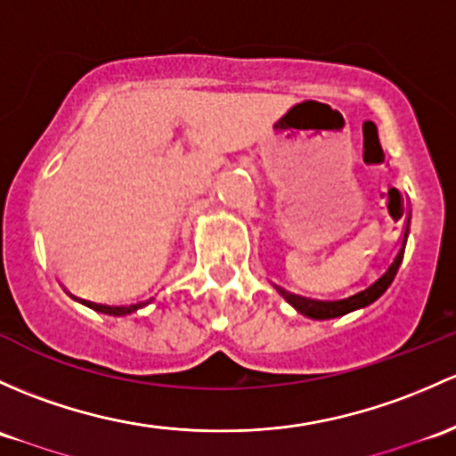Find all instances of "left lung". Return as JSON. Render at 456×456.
Masks as SVG:
<instances>
[{
    "label": "left lung",
    "mask_w": 456,
    "mask_h": 456,
    "mask_svg": "<svg viewBox=\"0 0 456 456\" xmlns=\"http://www.w3.org/2000/svg\"><path fill=\"white\" fill-rule=\"evenodd\" d=\"M409 223H411V216L406 218V227H404V236H402L400 251H397V256L393 257L389 268H387V271L382 273V275L378 277L371 286H367L365 290H358L356 295L345 297V299H334V301H319V299H308V297L292 295V292H286L284 289H280V286H277V290H280V295L289 301L297 313H301L304 316H310V319H321V321L334 319V316H343L347 313H354V310H358V308H365V305L373 304V301H376L378 297H380L382 292L391 286L393 277H395L397 268H400V265H402V257H404L406 238H409Z\"/></svg>",
    "instance_id": "1"
}]
</instances>
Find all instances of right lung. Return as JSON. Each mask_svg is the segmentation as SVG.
Returning a JSON list of instances; mask_svg holds the SVG:
<instances>
[{"mask_svg": "<svg viewBox=\"0 0 456 456\" xmlns=\"http://www.w3.org/2000/svg\"><path fill=\"white\" fill-rule=\"evenodd\" d=\"M74 297V295H71ZM76 299V297H74ZM80 304L89 305V308L98 310V313H104V314H113V316H119V314H128V313H135L137 308H142V305H146L148 301H140V304H133V305H102V304H94V301H85V299H78Z\"/></svg>", "mask_w": 456, "mask_h": 456, "instance_id": "obj_1", "label": "right lung"}]
</instances>
